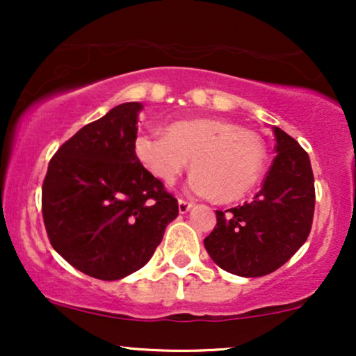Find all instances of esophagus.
<instances>
[{
    "label": "esophagus",
    "mask_w": 356,
    "mask_h": 356,
    "mask_svg": "<svg viewBox=\"0 0 356 356\" xmlns=\"http://www.w3.org/2000/svg\"><path fill=\"white\" fill-rule=\"evenodd\" d=\"M192 206H194V204L186 201V199H179V212H181V214H186V212L189 211Z\"/></svg>",
    "instance_id": "esophagus-1"
}]
</instances>
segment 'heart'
Returning <instances> with one entry per match:
<instances>
[{"mask_svg":"<svg viewBox=\"0 0 356 356\" xmlns=\"http://www.w3.org/2000/svg\"><path fill=\"white\" fill-rule=\"evenodd\" d=\"M167 134L144 132L136 138L142 165L164 186H172L192 159L189 189L232 202L261 181L266 144L259 134L216 118H189L167 125Z\"/></svg>","mask_w":356,"mask_h":356,"instance_id":"heart-1","label":"heart"}]
</instances>
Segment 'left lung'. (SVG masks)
<instances>
[{"mask_svg":"<svg viewBox=\"0 0 356 356\" xmlns=\"http://www.w3.org/2000/svg\"><path fill=\"white\" fill-rule=\"evenodd\" d=\"M276 157L251 202L216 211L214 231L204 239L211 259L244 277L269 275L305 244L313 224L314 179L308 154L273 127Z\"/></svg>","mask_w":356,"mask_h":356,"instance_id":"1","label":"left lung"}]
</instances>
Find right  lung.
<instances>
[{
    "instance_id": "right-lung-1",
    "label": "right lung",
    "mask_w": 356,
    "mask_h": 356,
    "mask_svg": "<svg viewBox=\"0 0 356 356\" xmlns=\"http://www.w3.org/2000/svg\"><path fill=\"white\" fill-rule=\"evenodd\" d=\"M138 102L81 127L53 155L42 189L48 239L85 275L115 281L145 266L179 216L177 199L137 159Z\"/></svg>"
}]
</instances>
